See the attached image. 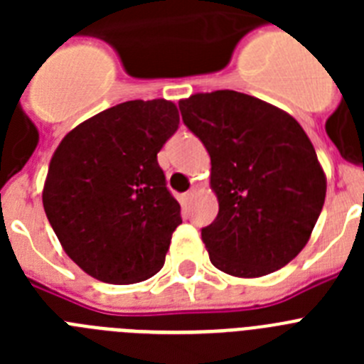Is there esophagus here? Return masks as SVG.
I'll return each mask as SVG.
<instances>
[{
    "label": "esophagus",
    "instance_id": "34e87169",
    "mask_svg": "<svg viewBox=\"0 0 364 364\" xmlns=\"http://www.w3.org/2000/svg\"><path fill=\"white\" fill-rule=\"evenodd\" d=\"M195 195H197V188H195V186H191V188L184 193V200L189 202L193 197H195Z\"/></svg>",
    "mask_w": 364,
    "mask_h": 364
}]
</instances>
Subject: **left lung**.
Masks as SVG:
<instances>
[{
  "label": "left lung",
  "mask_w": 364,
  "mask_h": 364,
  "mask_svg": "<svg viewBox=\"0 0 364 364\" xmlns=\"http://www.w3.org/2000/svg\"><path fill=\"white\" fill-rule=\"evenodd\" d=\"M178 107L211 159L218 215L202 230L211 264L244 279L281 269L306 246L326 197L308 134L282 109L228 89Z\"/></svg>",
  "instance_id": "obj_1"
}]
</instances>
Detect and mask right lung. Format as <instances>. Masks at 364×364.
<instances>
[{
  "instance_id": "right-lung-1",
  "label": "right lung",
  "mask_w": 364,
  "mask_h": 364,
  "mask_svg": "<svg viewBox=\"0 0 364 364\" xmlns=\"http://www.w3.org/2000/svg\"><path fill=\"white\" fill-rule=\"evenodd\" d=\"M178 122L169 100H131L76 125L54 151L45 215L91 277L134 284L162 269L182 218L156 154Z\"/></svg>"
}]
</instances>
